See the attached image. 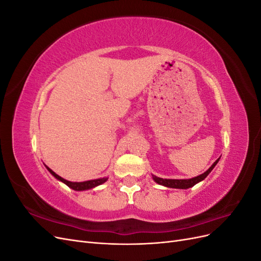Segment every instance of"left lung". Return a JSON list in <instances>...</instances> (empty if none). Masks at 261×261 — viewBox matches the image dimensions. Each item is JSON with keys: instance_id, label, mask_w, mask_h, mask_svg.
<instances>
[{"instance_id": "obj_1", "label": "left lung", "mask_w": 261, "mask_h": 261, "mask_svg": "<svg viewBox=\"0 0 261 261\" xmlns=\"http://www.w3.org/2000/svg\"><path fill=\"white\" fill-rule=\"evenodd\" d=\"M220 158L219 159L216 160V162L213 163L211 167L204 172L202 173V174L196 176V177H193V178H189V179H169V178H161V177H156L154 175H152V178L153 180L155 181V183H158L159 185H163L165 187H170V188H179V189H187L189 187H193L194 185H196L197 183H199V181L203 180L204 178H206L208 176L209 173L213 170V168L216 167L217 163L219 162Z\"/></svg>"}]
</instances>
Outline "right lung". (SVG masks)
Returning <instances> with one entry per match:
<instances>
[{
  "mask_svg": "<svg viewBox=\"0 0 261 261\" xmlns=\"http://www.w3.org/2000/svg\"><path fill=\"white\" fill-rule=\"evenodd\" d=\"M45 168L48 169V171L51 173V174L61 181H63V183L66 184L69 188L74 189V191H86V189H91L93 187H96L98 185H101L103 184L105 181H107L108 177H102V178H97V179H90V180H86V181H70V180H67L65 178L61 177L60 175H58L57 173H54L50 168H48L45 165Z\"/></svg>",
  "mask_w": 261,
  "mask_h": 261,
  "instance_id": "add662e5",
  "label": "right lung"
}]
</instances>
